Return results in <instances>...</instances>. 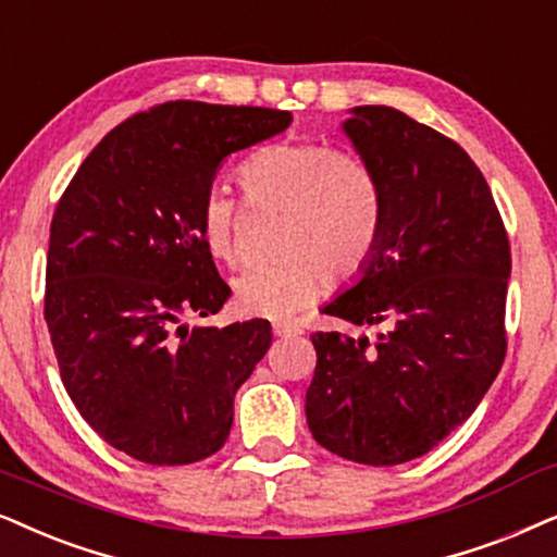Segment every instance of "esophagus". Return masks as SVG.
<instances>
[{"instance_id": "1", "label": "esophagus", "mask_w": 557, "mask_h": 557, "mask_svg": "<svg viewBox=\"0 0 557 557\" xmlns=\"http://www.w3.org/2000/svg\"><path fill=\"white\" fill-rule=\"evenodd\" d=\"M273 335H276V337H296V335H301V327H299V324H292V322H276V324H273Z\"/></svg>"}]
</instances>
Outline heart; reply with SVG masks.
Wrapping results in <instances>:
<instances>
[{
  "label": "heart",
  "instance_id": "1",
  "mask_svg": "<svg viewBox=\"0 0 557 557\" xmlns=\"http://www.w3.org/2000/svg\"><path fill=\"white\" fill-rule=\"evenodd\" d=\"M240 186L252 207L286 214L278 243L284 263L235 281L243 314L284 320L312 305L324 276L348 281L366 269L381 235L384 197L358 156L322 143H273L243 163ZM201 237L216 261L240 263V209L222 189L209 191L201 205Z\"/></svg>",
  "mask_w": 557,
  "mask_h": 557
}]
</instances>
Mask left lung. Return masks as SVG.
I'll return each mask as SVG.
<instances>
[{
    "label": "left lung",
    "instance_id": "obj_1",
    "mask_svg": "<svg viewBox=\"0 0 557 557\" xmlns=\"http://www.w3.org/2000/svg\"><path fill=\"white\" fill-rule=\"evenodd\" d=\"M343 133L371 165L384 220L366 269L322 307L375 341L312 335L307 424L352 463L399 466L473 414L504 363L509 240L458 143L394 107H352Z\"/></svg>",
    "mask_w": 557,
    "mask_h": 557
}]
</instances>
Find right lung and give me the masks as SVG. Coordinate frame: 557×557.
<instances>
[{"label":"right lung","instance_id":"add662e5","mask_svg":"<svg viewBox=\"0 0 557 557\" xmlns=\"http://www.w3.org/2000/svg\"><path fill=\"white\" fill-rule=\"evenodd\" d=\"M292 125L265 107L165 102L86 156L50 222L46 322L61 381L104 443L150 466L225 445L237 388L271 348L265 320L227 327L230 286L201 237L227 156Z\"/></svg>","mask_w":557,"mask_h":557}]
</instances>
